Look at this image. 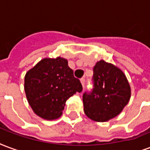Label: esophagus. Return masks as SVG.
I'll return each mask as SVG.
<instances>
[{"instance_id": "esophagus-1", "label": "esophagus", "mask_w": 150, "mask_h": 150, "mask_svg": "<svg viewBox=\"0 0 150 150\" xmlns=\"http://www.w3.org/2000/svg\"><path fill=\"white\" fill-rule=\"evenodd\" d=\"M80 81H81V83L82 86L84 87V86H85V82H86V80H85V78H81Z\"/></svg>"}]
</instances>
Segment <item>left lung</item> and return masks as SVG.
I'll return each mask as SVG.
<instances>
[{"instance_id": "8db88e82", "label": "left lung", "mask_w": 150, "mask_h": 150, "mask_svg": "<svg viewBox=\"0 0 150 150\" xmlns=\"http://www.w3.org/2000/svg\"><path fill=\"white\" fill-rule=\"evenodd\" d=\"M93 78V91L83 95L84 112L93 121L105 122L120 114L129 101L130 86L121 69L104 60L94 65Z\"/></svg>"}]
</instances>
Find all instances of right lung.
Returning a JSON list of instances; mask_svg holds the SVG:
<instances>
[{"instance_id": "add662e5", "label": "right lung", "mask_w": 150, "mask_h": 150, "mask_svg": "<svg viewBox=\"0 0 150 150\" xmlns=\"http://www.w3.org/2000/svg\"><path fill=\"white\" fill-rule=\"evenodd\" d=\"M25 91L35 114L45 120H55L62 115L65 102L82 86L74 76L65 58H44L25 76Z\"/></svg>"}]
</instances>
